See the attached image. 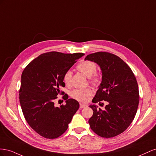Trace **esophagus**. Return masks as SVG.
<instances>
[{
    "label": "esophagus",
    "mask_w": 156,
    "mask_h": 156,
    "mask_svg": "<svg viewBox=\"0 0 156 156\" xmlns=\"http://www.w3.org/2000/svg\"><path fill=\"white\" fill-rule=\"evenodd\" d=\"M87 105H86V104H82V103H80V107L81 108H85V107H86Z\"/></svg>",
    "instance_id": "34e87169"
}]
</instances>
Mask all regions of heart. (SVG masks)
Wrapping results in <instances>:
<instances>
[{"instance_id":"heart-1","label":"heart","mask_w":156,"mask_h":156,"mask_svg":"<svg viewBox=\"0 0 156 156\" xmlns=\"http://www.w3.org/2000/svg\"><path fill=\"white\" fill-rule=\"evenodd\" d=\"M76 69L83 74L86 76L90 79V82L96 85L101 81V76L99 74L96 72L97 66L94 62L91 61H82L79 63ZM72 73L70 70H67L65 73L63 80L66 86H70L71 83ZM93 93V90L91 88L85 89H76L70 92V96L73 99L80 102H85L88 100Z\"/></svg>"}]
</instances>
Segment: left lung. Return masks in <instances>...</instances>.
Returning a JSON list of instances; mask_svg holds the SVG:
<instances>
[{
    "mask_svg": "<svg viewBox=\"0 0 156 156\" xmlns=\"http://www.w3.org/2000/svg\"><path fill=\"white\" fill-rule=\"evenodd\" d=\"M86 60L99 65L102 82L92 102L108 103L105 110L91 105L93 114L89 119L97 135L111 138L126 131L134 119L139 103V87L131 68L120 57L106 51L86 56Z\"/></svg>",
    "mask_w": 156,
    "mask_h": 156,
    "instance_id": "8db88e82",
    "label": "left lung"
}]
</instances>
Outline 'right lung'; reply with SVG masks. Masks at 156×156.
I'll return each instance as SVG.
<instances>
[{
	"mask_svg": "<svg viewBox=\"0 0 156 156\" xmlns=\"http://www.w3.org/2000/svg\"><path fill=\"white\" fill-rule=\"evenodd\" d=\"M83 53L47 52L40 55L26 66L21 74L20 102L24 117L30 127L41 136L49 139L60 136L78 110L77 101L63 98L65 105H54L59 88L65 87L63 77Z\"/></svg>",
	"mask_w": 156,
	"mask_h": 156,
	"instance_id": "add662e5",
	"label": "right lung"
}]
</instances>
